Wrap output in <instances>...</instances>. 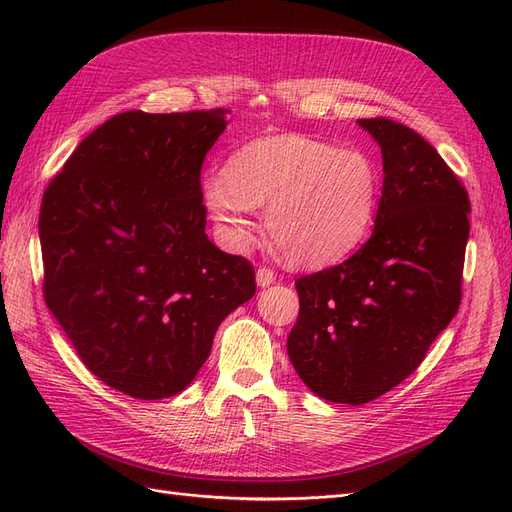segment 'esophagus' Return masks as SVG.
<instances>
[{
  "label": "esophagus",
  "instance_id": "34e87169",
  "mask_svg": "<svg viewBox=\"0 0 512 512\" xmlns=\"http://www.w3.org/2000/svg\"><path fill=\"white\" fill-rule=\"evenodd\" d=\"M275 282V273L269 269V267H260L258 271H256V284L260 286V288H267V286H271Z\"/></svg>",
  "mask_w": 512,
  "mask_h": 512
}]
</instances>
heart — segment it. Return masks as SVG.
I'll list each match as a JSON object with an SVG mask.
<instances>
[{
    "label": "heart",
    "instance_id": "obj_1",
    "mask_svg": "<svg viewBox=\"0 0 512 512\" xmlns=\"http://www.w3.org/2000/svg\"><path fill=\"white\" fill-rule=\"evenodd\" d=\"M380 173L369 156L301 134H275L232 153L228 168L209 170L200 196L228 247L254 232L265 207L269 237L286 260L320 267L363 239L376 211Z\"/></svg>",
    "mask_w": 512,
    "mask_h": 512
}]
</instances>
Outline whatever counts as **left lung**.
Masks as SVG:
<instances>
[{
    "instance_id": "obj_1",
    "label": "left lung",
    "mask_w": 512,
    "mask_h": 512,
    "mask_svg": "<svg viewBox=\"0 0 512 512\" xmlns=\"http://www.w3.org/2000/svg\"><path fill=\"white\" fill-rule=\"evenodd\" d=\"M382 151L374 232L346 262L299 277L288 356L305 386L361 406L406 380L461 301L470 198L440 153L393 119H356Z\"/></svg>"
}]
</instances>
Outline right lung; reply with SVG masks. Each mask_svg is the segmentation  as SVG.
Here are the masks:
<instances>
[{
  "mask_svg": "<svg viewBox=\"0 0 512 512\" xmlns=\"http://www.w3.org/2000/svg\"><path fill=\"white\" fill-rule=\"evenodd\" d=\"M226 115H115L42 196L46 305L91 374L136 399L181 393L256 292L250 262L205 232L200 168Z\"/></svg>",
  "mask_w": 512,
  "mask_h": 512,
  "instance_id": "right-lung-1",
  "label": "right lung"
}]
</instances>
